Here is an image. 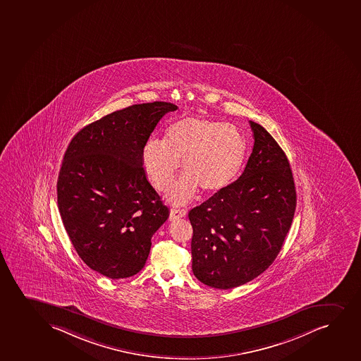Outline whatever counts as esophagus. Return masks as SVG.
I'll return each instance as SVG.
<instances>
[{"mask_svg": "<svg viewBox=\"0 0 361 361\" xmlns=\"http://www.w3.org/2000/svg\"><path fill=\"white\" fill-rule=\"evenodd\" d=\"M186 215L187 210H185V209H171V212H170V220H178V219L185 217Z\"/></svg>", "mask_w": 361, "mask_h": 361, "instance_id": "esophagus-1", "label": "esophagus"}]
</instances>
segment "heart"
Instances as JSON below:
<instances>
[{"instance_id": "b5f03b06", "label": "heart", "mask_w": 361, "mask_h": 361, "mask_svg": "<svg viewBox=\"0 0 361 361\" xmlns=\"http://www.w3.org/2000/svg\"><path fill=\"white\" fill-rule=\"evenodd\" d=\"M245 153V136L239 128L188 116L166 128L164 141H147L141 161L159 191L174 183L178 161H183L186 175L168 192L170 203L183 205L193 200L198 188L212 195L228 186L242 168Z\"/></svg>"}]
</instances>
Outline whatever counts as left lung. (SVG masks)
<instances>
[{"instance_id":"8db88e82","label":"left lung","mask_w":361,"mask_h":361,"mask_svg":"<svg viewBox=\"0 0 361 361\" xmlns=\"http://www.w3.org/2000/svg\"><path fill=\"white\" fill-rule=\"evenodd\" d=\"M250 127L254 147L243 174L188 212L193 274L221 290L245 284L271 266L296 209L286 154L262 126L250 121Z\"/></svg>"}]
</instances>
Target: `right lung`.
<instances>
[{
	"mask_svg": "<svg viewBox=\"0 0 361 361\" xmlns=\"http://www.w3.org/2000/svg\"><path fill=\"white\" fill-rule=\"evenodd\" d=\"M174 104L147 102L116 111L81 129L65 152L58 208L82 261L110 279L144 268L151 238L169 209L151 186L141 153Z\"/></svg>",
	"mask_w": 361,
	"mask_h": 361,
	"instance_id": "1",
	"label": "right lung"
}]
</instances>
